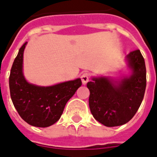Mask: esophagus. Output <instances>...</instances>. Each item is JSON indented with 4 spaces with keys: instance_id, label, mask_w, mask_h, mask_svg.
Here are the masks:
<instances>
[{
    "instance_id": "1",
    "label": "esophagus",
    "mask_w": 157,
    "mask_h": 157,
    "mask_svg": "<svg viewBox=\"0 0 157 157\" xmlns=\"http://www.w3.org/2000/svg\"><path fill=\"white\" fill-rule=\"evenodd\" d=\"M81 79H82V84H86L89 81V75H88V73H83L81 75Z\"/></svg>"
}]
</instances>
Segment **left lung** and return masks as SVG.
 <instances>
[{
  "mask_svg": "<svg viewBox=\"0 0 157 157\" xmlns=\"http://www.w3.org/2000/svg\"><path fill=\"white\" fill-rule=\"evenodd\" d=\"M131 75L120 79L92 77L87 83L90 91L89 107L93 117L106 127L128 123L138 111L147 84L144 58L139 50L126 56Z\"/></svg>",
  "mask_w": 157,
  "mask_h": 157,
  "instance_id": "1",
  "label": "left lung"
}]
</instances>
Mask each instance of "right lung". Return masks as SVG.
Wrapping results in <instances>:
<instances>
[{"label":"right lung","mask_w":157,"mask_h":157,"mask_svg":"<svg viewBox=\"0 0 157 157\" xmlns=\"http://www.w3.org/2000/svg\"><path fill=\"white\" fill-rule=\"evenodd\" d=\"M25 42L14 59L9 78L10 98L20 117L29 124L46 128L61 116L66 103L82 85L80 78L42 87L29 83L23 73Z\"/></svg>","instance_id":"obj_1"}]
</instances>
